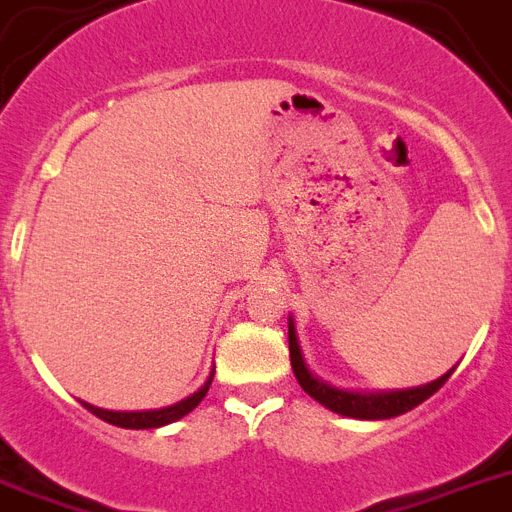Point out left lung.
Wrapping results in <instances>:
<instances>
[{
	"label": "left lung",
	"instance_id": "8db88e82",
	"mask_svg": "<svg viewBox=\"0 0 512 512\" xmlns=\"http://www.w3.org/2000/svg\"><path fill=\"white\" fill-rule=\"evenodd\" d=\"M287 336H290V362L292 373L298 378V383L303 386V391L308 396L323 404L326 409L336 414H344V417L355 419H391L399 417V414L409 412L417 404H422L425 399H430L432 393L440 391L443 383L451 378V373L456 368H451L445 375H440L438 381L425 383V386L406 388V391H375V393H362V391H342V388H334L329 383H323L321 378L310 373L308 362L303 357V349L298 342V331H295V321L287 323Z\"/></svg>",
	"mask_w": 512,
	"mask_h": 512
}]
</instances>
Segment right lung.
Instances as JSON below:
<instances>
[{"instance_id":"add662e5","label":"right lung","mask_w":512,"mask_h":512,"mask_svg":"<svg viewBox=\"0 0 512 512\" xmlns=\"http://www.w3.org/2000/svg\"><path fill=\"white\" fill-rule=\"evenodd\" d=\"M212 378H214V370L209 373L207 383H204L199 391L191 393L189 399L178 401V404L173 406H165V409H150V412H108V409H100V406L87 404V401H82V406H85L87 412H93L95 417L106 419V422H111V425L116 427H129V430H152V427L170 425V422H176V419L194 412L196 406L202 404L204 396H207L209 386H212Z\"/></svg>"}]
</instances>
